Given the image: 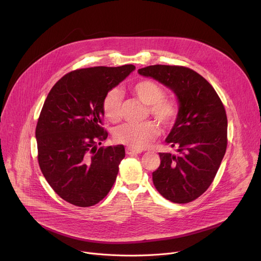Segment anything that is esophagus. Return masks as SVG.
<instances>
[{
  "label": "esophagus",
  "mask_w": 261,
  "mask_h": 261,
  "mask_svg": "<svg viewBox=\"0 0 261 261\" xmlns=\"http://www.w3.org/2000/svg\"><path fill=\"white\" fill-rule=\"evenodd\" d=\"M143 151L140 149H134V148H131V147H128L126 148V153L129 154V155H133V154H140L142 153Z\"/></svg>",
  "instance_id": "esophagus-1"
}]
</instances>
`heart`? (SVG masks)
I'll list each match as a JSON object with an SVG mask.
<instances>
[{
	"instance_id": "heart-1",
	"label": "heart",
	"mask_w": 261,
	"mask_h": 261,
	"mask_svg": "<svg viewBox=\"0 0 261 261\" xmlns=\"http://www.w3.org/2000/svg\"><path fill=\"white\" fill-rule=\"evenodd\" d=\"M133 92L141 101L149 106L151 115L164 127H170L175 121L179 108L169 99H164L165 92L152 80H141L133 86ZM122 92L118 88L110 90L103 98L102 109L109 120L116 122L121 117ZM159 128L152 121L143 123H123L114 131L117 143L135 149H143L151 144L159 136Z\"/></svg>"
}]
</instances>
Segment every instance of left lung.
Wrapping results in <instances>:
<instances>
[{"instance_id": "1", "label": "left lung", "mask_w": 261, "mask_h": 261, "mask_svg": "<svg viewBox=\"0 0 261 261\" xmlns=\"http://www.w3.org/2000/svg\"><path fill=\"white\" fill-rule=\"evenodd\" d=\"M175 95L179 114L165 143L176 153L160 152L152 172L159 193L173 203H188L212 184L227 145V118L222 101L210 82L188 67L150 65L139 70Z\"/></svg>"}]
</instances>
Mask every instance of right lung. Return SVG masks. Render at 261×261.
Listing matches in <instances>:
<instances>
[{"mask_svg":"<svg viewBox=\"0 0 261 261\" xmlns=\"http://www.w3.org/2000/svg\"><path fill=\"white\" fill-rule=\"evenodd\" d=\"M134 70L127 64L68 73L51 88L41 110L36 128L40 169L55 193L76 206L97 204L116 180L125 147L97 148L108 136L100 126L102 102Z\"/></svg>","mask_w":261,"mask_h":261,"instance_id":"add662e5","label":"right lung"}]
</instances>
